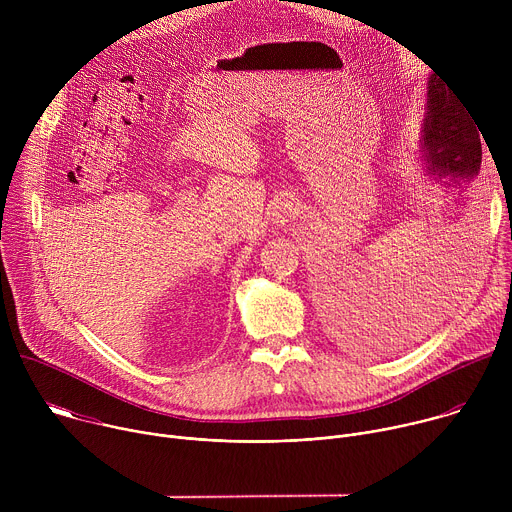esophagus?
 <instances>
[{"label": "esophagus", "instance_id": "34e87169", "mask_svg": "<svg viewBox=\"0 0 512 512\" xmlns=\"http://www.w3.org/2000/svg\"><path fill=\"white\" fill-rule=\"evenodd\" d=\"M298 212V204L294 202V200H285V202H281L277 208H275V212H273V216H275V223H287L291 216H294Z\"/></svg>", "mask_w": 512, "mask_h": 512}]
</instances>
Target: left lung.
I'll list each match as a JSON object with an SVG mask.
<instances>
[{"label":"left lung","instance_id":"obj_1","mask_svg":"<svg viewBox=\"0 0 512 512\" xmlns=\"http://www.w3.org/2000/svg\"><path fill=\"white\" fill-rule=\"evenodd\" d=\"M427 95L429 107L421 137L425 166L429 174H435L437 178L450 176L454 184H460V180L470 182L478 176L482 162L480 135L464 105L450 89L442 85L440 79L431 77ZM367 291L369 289L352 291V294H334V318L354 348L367 352L391 350L395 346V338H399L397 334L401 330V322L395 316L389 318V314L381 316L379 310L375 312ZM358 295L365 296L364 305L357 300ZM371 313L376 316L371 317Z\"/></svg>","mask_w":512,"mask_h":512}]
</instances>
